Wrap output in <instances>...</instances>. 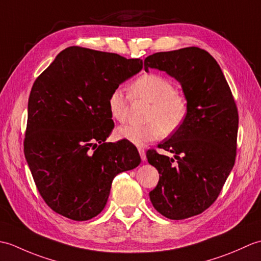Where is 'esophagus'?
<instances>
[{
	"instance_id": "obj_1",
	"label": "esophagus",
	"mask_w": 261,
	"mask_h": 261,
	"mask_svg": "<svg viewBox=\"0 0 261 261\" xmlns=\"http://www.w3.org/2000/svg\"><path fill=\"white\" fill-rule=\"evenodd\" d=\"M138 151H139V153H140V157H141V159L143 160V162H145V160L147 159L145 149H143V148H139V149H138Z\"/></svg>"
}]
</instances>
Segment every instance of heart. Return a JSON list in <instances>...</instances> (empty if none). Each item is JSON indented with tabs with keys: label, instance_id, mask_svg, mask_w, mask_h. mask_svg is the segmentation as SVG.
<instances>
[{
	"label": "heart",
	"instance_id": "b5f03b06",
	"mask_svg": "<svg viewBox=\"0 0 261 261\" xmlns=\"http://www.w3.org/2000/svg\"><path fill=\"white\" fill-rule=\"evenodd\" d=\"M135 98L150 103L146 124H124L116 129L120 139L127 140L136 146H146L164 135H173L184 124L188 115V102L182 94L176 91L174 83L163 75L148 73L138 77L130 85ZM126 94L116 87L111 92L108 105L112 118L123 122L127 116Z\"/></svg>",
	"mask_w": 261,
	"mask_h": 261
}]
</instances>
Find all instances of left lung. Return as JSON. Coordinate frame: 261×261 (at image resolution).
<instances>
[{
  "mask_svg": "<svg viewBox=\"0 0 261 261\" xmlns=\"http://www.w3.org/2000/svg\"><path fill=\"white\" fill-rule=\"evenodd\" d=\"M164 70L178 81L188 102L180 129L158 145L174 158L148 150L159 173L149 193L158 212L170 220L201 214L222 191L234 166L239 115L219 64L204 49L187 47L150 55L145 70Z\"/></svg>",
  "mask_w": 261,
  "mask_h": 261,
  "instance_id": "1",
  "label": "left lung"
}]
</instances>
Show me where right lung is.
<instances>
[{
  "mask_svg": "<svg viewBox=\"0 0 261 261\" xmlns=\"http://www.w3.org/2000/svg\"><path fill=\"white\" fill-rule=\"evenodd\" d=\"M142 68L141 59L68 47L33 83L24 156L43 201L55 212L86 221L103 211L114 177L141 163L113 130L108 98Z\"/></svg>",
  "mask_w": 261,
  "mask_h": 261,
  "instance_id": "right-lung-1",
  "label": "right lung"
}]
</instances>
